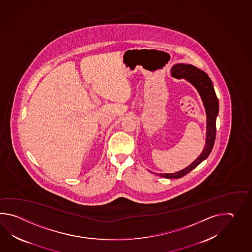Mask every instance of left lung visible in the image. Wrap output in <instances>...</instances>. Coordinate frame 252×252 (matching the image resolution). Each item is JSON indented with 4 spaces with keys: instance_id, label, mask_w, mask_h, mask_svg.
<instances>
[{
    "instance_id": "1",
    "label": "left lung",
    "mask_w": 252,
    "mask_h": 252,
    "mask_svg": "<svg viewBox=\"0 0 252 252\" xmlns=\"http://www.w3.org/2000/svg\"><path fill=\"white\" fill-rule=\"evenodd\" d=\"M172 75L176 78H186L197 90L204 102V108L207 115V131H206V145L201 155L193 163L181 171L174 174H158L165 178H180L192 171L199 164L208 158L214 148L216 137V117L219 112V102L214 91L213 83L209 76L204 71L199 69L192 64H177L173 66Z\"/></svg>"
}]
</instances>
